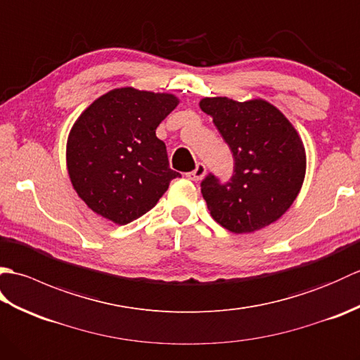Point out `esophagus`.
Here are the masks:
<instances>
[{"label": "esophagus", "mask_w": 360, "mask_h": 360, "mask_svg": "<svg viewBox=\"0 0 360 360\" xmlns=\"http://www.w3.org/2000/svg\"><path fill=\"white\" fill-rule=\"evenodd\" d=\"M205 176V165L204 164H196V168L193 172H190V173H187V178L190 179V181H201L202 178Z\"/></svg>", "instance_id": "34e87169"}]
</instances>
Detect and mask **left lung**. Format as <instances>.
<instances>
[{"instance_id":"obj_1","label":"left lung","mask_w":360,"mask_h":360,"mask_svg":"<svg viewBox=\"0 0 360 360\" xmlns=\"http://www.w3.org/2000/svg\"><path fill=\"white\" fill-rule=\"evenodd\" d=\"M200 106L233 156L231 181L219 184L209 174L201 182L212 218L233 233H252L275 223L303 186L307 153L300 134L277 106L263 98L236 102L204 97Z\"/></svg>"}]
</instances>
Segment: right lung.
Wrapping results in <instances>:
<instances>
[{"label": "right lung", "mask_w": 360, "mask_h": 360, "mask_svg": "<svg viewBox=\"0 0 360 360\" xmlns=\"http://www.w3.org/2000/svg\"><path fill=\"white\" fill-rule=\"evenodd\" d=\"M179 103L168 93L116 88L83 111L68 136L71 184L88 207L119 226L153 209L170 181L165 143L156 128Z\"/></svg>", "instance_id": "right-lung-1"}]
</instances>
